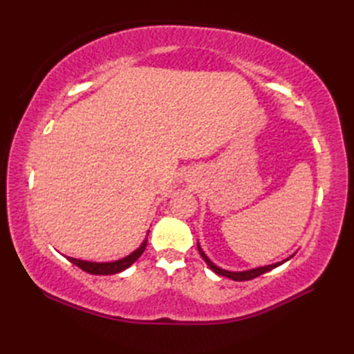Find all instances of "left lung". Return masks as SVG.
Returning <instances> with one entry per match:
<instances>
[{
	"mask_svg": "<svg viewBox=\"0 0 354 354\" xmlns=\"http://www.w3.org/2000/svg\"><path fill=\"white\" fill-rule=\"evenodd\" d=\"M198 250H199V254H201V257L205 260V263L207 265L209 266V269L212 270H214V272L217 274V275H222V277H228V278H231V280H234V281H246V280H252V278H255V277H259V275H261V274H265V272H268V270H270V269H274V268H277V266H280V265H283L284 261H288V260H284V261H280V263H275V265H269V266H263V268H257V269H251V270H245V272H230V270H225V269H221V268H217L216 265H213L212 261H209V259L207 257V255L202 252V250H201V246L198 245Z\"/></svg>",
	"mask_w": 354,
	"mask_h": 354,
	"instance_id": "obj_1",
	"label": "left lung"
}]
</instances>
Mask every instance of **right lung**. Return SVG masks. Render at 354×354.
Wrapping results in <instances>:
<instances>
[{
	"label": "right lung",
	"instance_id": "add662e5",
	"mask_svg": "<svg viewBox=\"0 0 354 354\" xmlns=\"http://www.w3.org/2000/svg\"><path fill=\"white\" fill-rule=\"evenodd\" d=\"M146 245H147V239L142 242V245L138 248V250L133 251L131 255H127V257H124L122 260L111 261V263H91V261H84V260H77V259H71V257H66V259H68L73 265H76L77 268L85 270V272H88V274L112 275V274L122 272V270H124L126 268H129L132 263L137 261L140 259V255L145 252Z\"/></svg>",
	"mask_w": 354,
	"mask_h": 354
}]
</instances>
